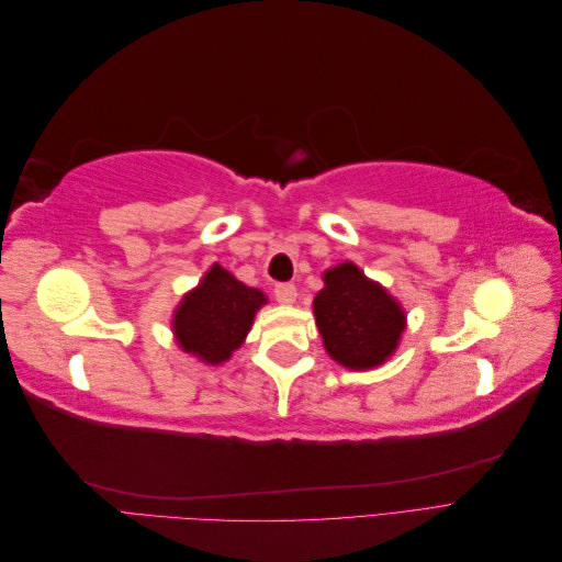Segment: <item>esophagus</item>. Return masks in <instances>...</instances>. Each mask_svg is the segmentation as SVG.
<instances>
[{
    "label": "esophagus",
    "mask_w": 562,
    "mask_h": 562,
    "mask_svg": "<svg viewBox=\"0 0 562 562\" xmlns=\"http://www.w3.org/2000/svg\"><path fill=\"white\" fill-rule=\"evenodd\" d=\"M274 297L281 304H293L297 297V288L293 283H277L274 285Z\"/></svg>",
    "instance_id": "obj_1"
}]
</instances>
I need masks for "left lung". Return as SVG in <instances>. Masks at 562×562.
I'll return each mask as SVG.
<instances>
[{"instance_id": "1", "label": "left lung", "mask_w": 562, "mask_h": 562, "mask_svg": "<svg viewBox=\"0 0 562 562\" xmlns=\"http://www.w3.org/2000/svg\"><path fill=\"white\" fill-rule=\"evenodd\" d=\"M314 297L316 326L328 353L347 368L380 366L396 349L405 316L396 300L351 262L326 271Z\"/></svg>"}]
</instances>
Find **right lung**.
<instances>
[{"instance_id": "add662e5", "label": "right lung", "mask_w": 562, "mask_h": 562, "mask_svg": "<svg viewBox=\"0 0 562 562\" xmlns=\"http://www.w3.org/2000/svg\"><path fill=\"white\" fill-rule=\"evenodd\" d=\"M258 288L236 281L220 265L203 277L194 293L187 295L176 312V337L187 353L206 363L227 361L250 330L255 312L265 304Z\"/></svg>"}]
</instances>
